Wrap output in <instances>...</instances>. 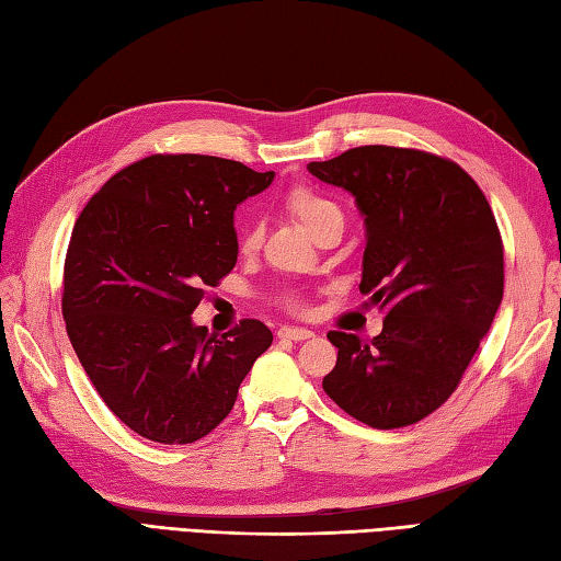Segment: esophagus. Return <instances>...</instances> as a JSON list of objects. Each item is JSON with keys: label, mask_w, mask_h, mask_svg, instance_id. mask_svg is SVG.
I'll use <instances>...</instances> for the list:
<instances>
[{"label": "esophagus", "mask_w": 561, "mask_h": 561, "mask_svg": "<svg viewBox=\"0 0 561 561\" xmlns=\"http://www.w3.org/2000/svg\"><path fill=\"white\" fill-rule=\"evenodd\" d=\"M312 331L309 329H295V327H283V329H278V339H283V341H307V339H312Z\"/></svg>", "instance_id": "obj_1"}]
</instances>
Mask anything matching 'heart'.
I'll return each mask as SVG.
<instances>
[{
  "instance_id": "heart-1",
  "label": "heart",
  "mask_w": 561,
  "mask_h": 561,
  "mask_svg": "<svg viewBox=\"0 0 561 561\" xmlns=\"http://www.w3.org/2000/svg\"><path fill=\"white\" fill-rule=\"evenodd\" d=\"M285 208L302 222V228L317 238L321 230L331 226L343 228V210L341 206L331 202L329 196H323L309 186H293V190L285 194ZM261 242V226L256 220H244L240 226V249L244 254L254 252Z\"/></svg>"
}]
</instances>
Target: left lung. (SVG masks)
<instances>
[{
	"label": "left lung",
	"instance_id": "1",
	"mask_svg": "<svg viewBox=\"0 0 561 561\" xmlns=\"http://www.w3.org/2000/svg\"><path fill=\"white\" fill-rule=\"evenodd\" d=\"M307 170L355 196L367 240L359 290L383 312L369 343L329 333L339 359L323 391L369 427L413 425L456 391L502 305L492 208L463 168L413 148L359 146Z\"/></svg>",
	"mask_w": 561,
	"mask_h": 561
}]
</instances>
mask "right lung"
Here are the masks:
<instances>
[{
    "mask_svg": "<svg viewBox=\"0 0 561 561\" xmlns=\"http://www.w3.org/2000/svg\"><path fill=\"white\" fill-rule=\"evenodd\" d=\"M273 172L216 156H148L112 175L73 226L61 314L105 405L158 444H192L228 417L273 333L222 339L192 312L238 264L234 208Z\"/></svg>",
    "mask_w": 561,
    "mask_h": 561,
    "instance_id": "1",
    "label": "right lung"
}]
</instances>
